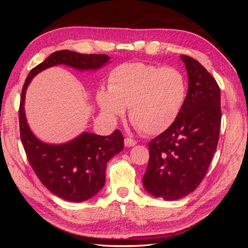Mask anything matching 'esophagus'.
I'll use <instances>...</instances> for the list:
<instances>
[{
  "label": "esophagus",
  "mask_w": 248,
  "mask_h": 248,
  "mask_svg": "<svg viewBox=\"0 0 248 248\" xmlns=\"http://www.w3.org/2000/svg\"><path fill=\"white\" fill-rule=\"evenodd\" d=\"M124 144L126 147H133L137 145V140H133V139H130V138H126L124 140Z\"/></svg>",
  "instance_id": "34e87169"
}]
</instances>
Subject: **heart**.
Here are the masks:
<instances>
[{"label":"heart","mask_w":248,"mask_h":248,"mask_svg":"<svg viewBox=\"0 0 248 248\" xmlns=\"http://www.w3.org/2000/svg\"><path fill=\"white\" fill-rule=\"evenodd\" d=\"M186 93L185 78L176 68L124 63L110 72L108 91L100 89L96 98L110 119L121 117L130 107V121L139 130L158 134L176 121Z\"/></svg>","instance_id":"heart-1"}]
</instances>
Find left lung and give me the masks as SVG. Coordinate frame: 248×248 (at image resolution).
<instances>
[{"mask_svg": "<svg viewBox=\"0 0 248 248\" xmlns=\"http://www.w3.org/2000/svg\"><path fill=\"white\" fill-rule=\"evenodd\" d=\"M188 92L176 121L149 142L150 159L142 184L156 198L178 200L192 192L206 176L219 139L220 89L204 66L181 56Z\"/></svg>", "mask_w": 248, "mask_h": 248, "instance_id": "8db88e82", "label": "left lung"}]
</instances>
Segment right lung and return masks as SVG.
<instances>
[{"label": "right lung", "instance_id": "right-lung-1", "mask_svg": "<svg viewBox=\"0 0 248 248\" xmlns=\"http://www.w3.org/2000/svg\"><path fill=\"white\" fill-rule=\"evenodd\" d=\"M107 55H82L71 50L55 51L29 73L21 90L18 110L20 140L31 167L46 188L69 202L86 201L106 182L107 163L124 148L122 132L108 137L85 132L63 145H48L32 133L25 116V95L30 81L48 67L65 64L79 70L98 69L108 63Z\"/></svg>", "mask_w": 248, "mask_h": 248}]
</instances>
